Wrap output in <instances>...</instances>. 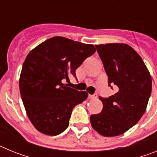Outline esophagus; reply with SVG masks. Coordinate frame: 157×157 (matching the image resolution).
I'll return each mask as SVG.
<instances>
[{"label": "esophagus", "instance_id": "1", "mask_svg": "<svg viewBox=\"0 0 157 157\" xmlns=\"http://www.w3.org/2000/svg\"><path fill=\"white\" fill-rule=\"evenodd\" d=\"M98 98V94H90L89 95V98L90 99H95V98Z\"/></svg>", "mask_w": 157, "mask_h": 157}]
</instances>
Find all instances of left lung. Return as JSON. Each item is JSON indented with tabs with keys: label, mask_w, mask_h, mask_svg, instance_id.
I'll list each match as a JSON object with an SVG mask.
<instances>
[{
	"label": "left lung",
	"mask_w": 157,
	"mask_h": 157,
	"mask_svg": "<svg viewBox=\"0 0 157 157\" xmlns=\"http://www.w3.org/2000/svg\"><path fill=\"white\" fill-rule=\"evenodd\" d=\"M108 75L109 86L116 92L99 97L101 112L90 116L93 128L105 137L118 136L134 127L145 113L152 92V78L145 63L127 44L96 45Z\"/></svg>",
	"instance_id": "left-lung-1"
}]
</instances>
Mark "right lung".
I'll list each match as a JSON object with an SVG mask.
<instances>
[{
	"mask_svg": "<svg viewBox=\"0 0 157 157\" xmlns=\"http://www.w3.org/2000/svg\"><path fill=\"white\" fill-rule=\"evenodd\" d=\"M96 52L93 45L53 37L37 45L26 57L19 78V90L27 114L38 131L55 136L69 126L73 109L88 94L63 84Z\"/></svg>",
	"mask_w": 157,
	"mask_h": 157,
	"instance_id": "obj_1",
	"label": "right lung"
}]
</instances>
